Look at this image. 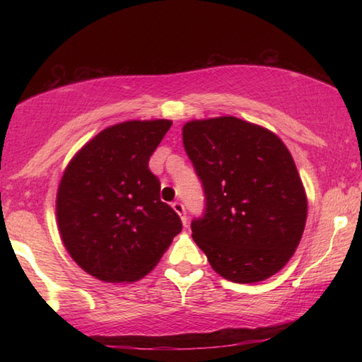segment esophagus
I'll return each mask as SVG.
<instances>
[{
  "mask_svg": "<svg viewBox=\"0 0 362 362\" xmlns=\"http://www.w3.org/2000/svg\"><path fill=\"white\" fill-rule=\"evenodd\" d=\"M173 209L179 214L180 218H182V223L187 225V214H185V206H183L182 203H179V201H175V203H173Z\"/></svg>",
  "mask_w": 362,
  "mask_h": 362,
  "instance_id": "esophagus-1",
  "label": "esophagus"
}]
</instances>
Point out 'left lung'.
<instances>
[{
	"label": "left lung",
	"mask_w": 362,
	"mask_h": 362,
	"mask_svg": "<svg viewBox=\"0 0 362 362\" xmlns=\"http://www.w3.org/2000/svg\"><path fill=\"white\" fill-rule=\"evenodd\" d=\"M182 139L206 196L192 236L214 272L240 284L276 274L296 252L308 214L283 140L235 116L188 121Z\"/></svg>",
	"instance_id": "1"
}]
</instances>
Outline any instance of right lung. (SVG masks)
I'll list each match as a JSON object with an SVG mask.
<instances>
[{
	"instance_id": "obj_1",
	"label": "right lung",
	"mask_w": 362,
	"mask_h": 362,
	"mask_svg": "<svg viewBox=\"0 0 362 362\" xmlns=\"http://www.w3.org/2000/svg\"><path fill=\"white\" fill-rule=\"evenodd\" d=\"M173 121H124L90 139L59 183V233L71 259L105 283L148 274L182 230L148 169Z\"/></svg>"
}]
</instances>
